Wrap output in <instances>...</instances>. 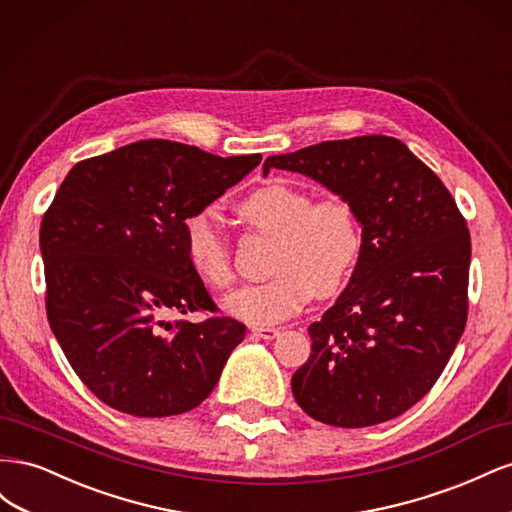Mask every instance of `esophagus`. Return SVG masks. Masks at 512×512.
I'll use <instances>...</instances> for the list:
<instances>
[{
  "label": "esophagus",
  "mask_w": 512,
  "mask_h": 512,
  "mask_svg": "<svg viewBox=\"0 0 512 512\" xmlns=\"http://www.w3.org/2000/svg\"><path fill=\"white\" fill-rule=\"evenodd\" d=\"M250 331L256 337H262V339H275L277 335H280V329H277V327H252Z\"/></svg>",
  "instance_id": "1"
}]
</instances>
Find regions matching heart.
<instances>
[{"mask_svg": "<svg viewBox=\"0 0 512 512\" xmlns=\"http://www.w3.org/2000/svg\"><path fill=\"white\" fill-rule=\"evenodd\" d=\"M241 211L258 230L275 237L271 280L243 286L226 299V312L256 327H269L314 299L333 294L352 275L361 254V228L344 198L312 203L305 192L269 185L247 196ZM185 256L196 275L213 288L232 282V254L215 207H200L181 222Z\"/></svg>", "mask_w": 512, "mask_h": 512, "instance_id": "obj_1", "label": "heart"}]
</instances>
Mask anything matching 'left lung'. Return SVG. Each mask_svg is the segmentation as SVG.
I'll use <instances>...</instances> for the list:
<instances>
[{"mask_svg":"<svg viewBox=\"0 0 512 512\" xmlns=\"http://www.w3.org/2000/svg\"><path fill=\"white\" fill-rule=\"evenodd\" d=\"M344 198L361 226L348 288L309 324L312 354L292 376L305 414L369 427L423 399L466 329L470 230L433 170L391 136L324 141L262 166Z\"/></svg>","mask_w":512,"mask_h":512,"instance_id":"8db88e82","label":"left lung"}]
</instances>
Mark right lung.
Returning <instances> with one entry per match:
<instances>
[{
  "label": "right lung",
  "mask_w": 512,
  "mask_h": 512,
  "mask_svg": "<svg viewBox=\"0 0 512 512\" xmlns=\"http://www.w3.org/2000/svg\"><path fill=\"white\" fill-rule=\"evenodd\" d=\"M260 160L151 138L74 164L59 185L40 226L46 316L76 376L106 406L173 416L215 389L245 324L168 322L215 309L185 256L181 222Z\"/></svg>",
  "instance_id": "obj_1"
}]
</instances>
